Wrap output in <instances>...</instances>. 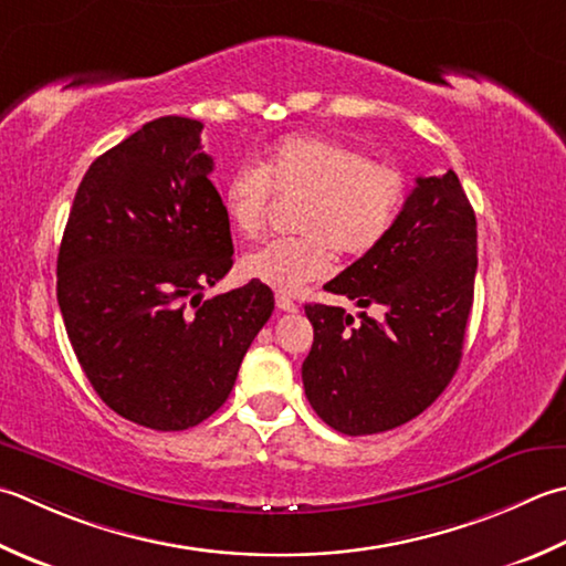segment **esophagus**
<instances>
[{"label": "esophagus", "mask_w": 566, "mask_h": 566, "mask_svg": "<svg viewBox=\"0 0 566 566\" xmlns=\"http://www.w3.org/2000/svg\"><path fill=\"white\" fill-rule=\"evenodd\" d=\"M276 308H280V312H296V304L292 302L290 296L280 294V296H276Z\"/></svg>", "instance_id": "34e87169"}]
</instances>
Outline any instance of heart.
<instances>
[{
  "instance_id": "heart-1",
  "label": "heart",
  "mask_w": 566,
  "mask_h": 566,
  "mask_svg": "<svg viewBox=\"0 0 566 566\" xmlns=\"http://www.w3.org/2000/svg\"><path fill=\"white\" fill-rule=\"evenodd\" d=\"M409 181L390 161H373L363 149L321 135H290L274 144L262 164H242L223 186L228 223L254 238L274 193L302 198L296 238H276L240 262L248 280L282 294L331 272L334 252L360 260L390 235L407 201Z\"/></svg>"
}]
</instances>
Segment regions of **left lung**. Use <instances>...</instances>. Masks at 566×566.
I'll return each mask as SVG.
<instances>
[{
  "label": "left lung",
  "instance_id": "obj_1",
  "mask_svg": "<svg viewBox=\"0 0 566 566\" xmlns=\"http://www.w3.org/2000/svg\"><path fill=\"white\" fill-rule=\"evenodd\" d=\"M475 213L459 176H419L390 235L324 290L363 312L306 304V400L340 434L395 429L437 400L459 370L473 306ZM371 314H367V308Z\"/></svg>",
  "mask_w": 566,
  "mask_h": 566
}]
</instances>
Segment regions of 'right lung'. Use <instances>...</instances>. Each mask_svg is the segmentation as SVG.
I'll return each mask as SVG.
<instances>
[{"label":"right lung","instance_id":"1","mask_svg":"<svg viewBox=\"0 0 566 566\" xmlns=\"http://www.w3.org/2000/svg\"><path fill=\"white\" fill-rule=\"evenodd\" d=\"M201 129L159 117L97 157L59 250V306L85 378L157 431L201 424L228 400L274 308L254 280L203 298L232 268V238Z\"/></svg>","mask_w":566,"mask_h":566}]
</instances>
